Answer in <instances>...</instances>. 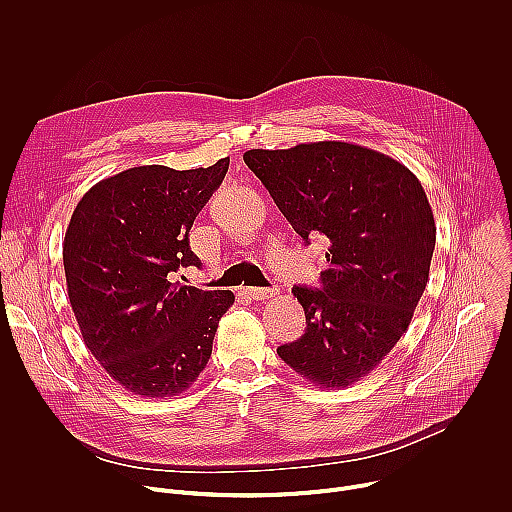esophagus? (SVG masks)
<instances>
[{"instance_id": "esophagus-1", "label": "esophagus", "mask_w": 512, "mask_h": 512, "mask_svg": "<svg viewBox=\"0 0 512 512\" xmlns=\"http://www.w3.org/2000/svg\"><path fill=\"white\" fill-rule=\"evenodd\" d=\"M245 294L251 300H269L277 296V289H267V287H247Z\"/></svg>"}]
</instances>
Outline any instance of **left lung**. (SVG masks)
<instances>
[{
    "mask_svg": "<svg viewBox=\"0 0 512 512\" xmlns=\"http://www.w3.org/2000/svg\"><path fill=\"white\" fill-rule=\"evenodd\" d=\"M249 170L294 231L330 243L320 289L296 285L306 334L279 358L320 389L369 375L407 330L429 277L435 223L401 162L346 141L249 150Z\"/></svg>",
    "mask_w": 512,
    "mask_h": 512,
    "instance_id": "left-lung-1",
    "label": "left lung"
}]
</instances>
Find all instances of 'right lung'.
Returning a JSON list of instances; mask_svg holds the SVG:
<instances>
[{
  "label": "right lung",
  "mask_w": 512,
  "mask_h": 512,
  "mask_svg": "<svg viewBox=\"0 0 512 512\" xmlns=\"http://www.w3.org/2000/svg\"><path fill=\"white\" fill-rule=\"evenodd\" d=\"M208 168L139 166L97 182L70 216L62 245L68 300L83 340L111 379L141 397H174L204 371L233 291L172 283L200 259L188 233L221 186Z\"/></svg>",
  "instance_id": "add662e5"
}]
</instances>
